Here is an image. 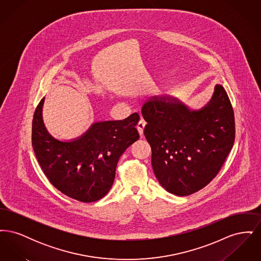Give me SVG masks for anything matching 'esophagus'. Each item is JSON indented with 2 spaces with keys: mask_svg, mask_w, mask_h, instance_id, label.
<instances>
[{
  "mask_svg": "<svg viewBox=\"0 0 261 261\" xmlns=\"http://www.w3.org/2000/svg\"><path fill=\"white\" fill-rule=\"evenodd\" d=\"M145 126H146V121H145L143 118H141L140 121H139V123L137 124V129H138L139 134H140L141 136H143V134H144V128H145Z\"/></svg>",
  "mask_w": 261,
  "mask_h": 261,
  "instance_id": "1",
  "label": "esophagus"
}]
</instances>
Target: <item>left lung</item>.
<instances>
[{"label":"left lung","mask_w":261,"mask_h":261,"mask_svg":"<svg viewBox=\"0 0 261 261\" xmlns=\"http://www.w3.org/2000/svg\"><path fill=\"white\" fill-rule=\"evenodd\" d=\"M142 114L160 184L180 197L210 184L235 142L234 111L225 89L216 85L210 102L199 111L172 97H153L144 103Z\"/></svg>","instance_id":"left-lung-1"}]
</instances>
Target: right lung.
Listing matches in <instances>:
<instances>
[{
  "label": "right lung",
  "mask_w": 261,
  "mask_h": 261,
  "mask_svg": "<svg viewBox=\"0 0 261 261\" xmlns=\"http://www.w3.org/2000/svg\"><path fill=\"white\" fill-rule=\"evenodd\" d=\"M44 100H40L32 121V147L43 172L71 199L93 202L103 198L113 184L119 158L140 138L139 114L94 123L78 139L62 142L50 136L43 123Z\"/></svg>",
  "instance_id": "obj_1"
}]
</instances>
